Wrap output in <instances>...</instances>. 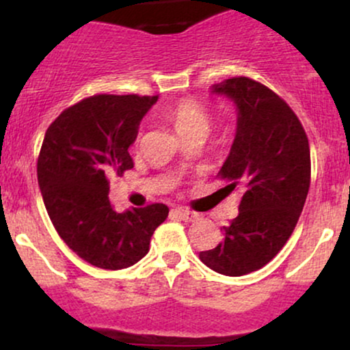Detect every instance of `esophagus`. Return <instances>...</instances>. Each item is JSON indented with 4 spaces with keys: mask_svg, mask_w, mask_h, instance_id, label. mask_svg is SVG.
Returning <instances> with one entry per match:
<instances>
[{
    "mask_svg": "<svg viewBox=\"0 0 350 350\" xmlns=\"http://www.w3.org/2000/svg\"><path fill=\"white\" fill-rule=\"evenodd\" d=\"M171 214L176 215V217H179L180 220H186V222H192V220H196V219H198V217H199L198 212L189 211V208H183V207L172 208Z\"/></svg>",
    "mask_w": 350,
    "mask_h": 350,
    "instance_id": "obj_1",
    "label": "esophagus"
}]
</instances>
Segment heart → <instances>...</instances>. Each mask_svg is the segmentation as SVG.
Wrapping results in <instances>:
<instances>
[{"label": "heart", "instance_id": "obj_1", "mask_svg": "<svg viewBox=\"0 0 350 350\" xmlns=\"http://www.w3.org/2000/svg\"><path fill=\"white\" fill-rule=\"evenodd\" d=\"M163 116L174 126L183 139L198 133L208 135L214 124V118L208 113L207 108L194 98L176 100L174 103L164 108ZM139 139H142V135L136 136L135 144H139Z\"/></svg>", "mask_w": 350, "mask_h": 350}]
</instances>
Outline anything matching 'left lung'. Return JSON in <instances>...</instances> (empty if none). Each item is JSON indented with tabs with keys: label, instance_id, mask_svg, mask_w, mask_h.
<instances>
[{
	"label": "left lung",
	"instance_id": "left-lung-1",
	"mask_svg": "<svg viewBox=\"0 0 350 350\" xmlns=\"http://www.w3.org/2000/svg\"><path fill=\"white\" fill-rule=\"evenodd\" d=\"M234 100L237 135L219 171L226 189H242L239 215L215 248L200 252L211 270L242 276L265 267L288 242L306 202L311 154L306 131L280 95L248 77L212 87Z\"/></svg>",
	"mask_w": 350,
	"mask_h": 350
}]
</instances>
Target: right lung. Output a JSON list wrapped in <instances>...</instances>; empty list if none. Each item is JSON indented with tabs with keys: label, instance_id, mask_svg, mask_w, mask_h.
Returning <instances> with one entry per match:
<instances>
[{
	"label": "right lung",
	"instance_id": "add662e5",
	"mask_svg": "<svg viewBox=\"0 0 350 350\" xmlns=\"http://www.w3.org/2000/svg\"><path fill=\"white\" fill-rule=\"evenodd\" d=\"M158 95H94L60 113L38 158V183L52 226L72 252L103 270H122L150 250L170 208L150 204L118 212L108 200L111 176L133 167L128 148Z\"/></svg>",
	"mask_w": 350,
	"mask_h": 350
}]
</instances>
